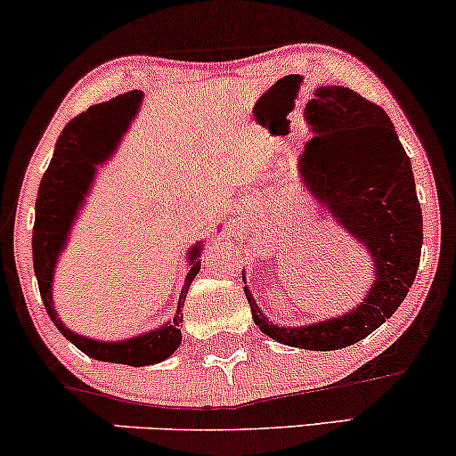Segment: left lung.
Returning a JSON list of instances; mask_svg holds the SVG:
<instances>
[{"label":"left lung","instance_id":"obj_1","mask_svg":"<svg viewBox=\"0 0 456 456\" xmlns=\"http://www.w3.org/2000/svg\"><path fill=\"white\" fill-rule=\"evenodd\" d=\"M305 118L313 137L297 159L302 183L372 257V283L348 313L294 328L268 322L249 288L245 296L256 325L273 340L336 351L372 334L408 296L420 262L423 213L412 165L383 108L345 86H319Z\"/></svg>","mask_w":456,"mask_h":456}]
</instances>
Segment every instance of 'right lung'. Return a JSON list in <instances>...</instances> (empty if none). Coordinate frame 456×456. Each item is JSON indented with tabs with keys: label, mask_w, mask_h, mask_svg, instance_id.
Masks as SVG:
<instances>
[{
	"label": "right lung",
	"mask_w": 456,
	"mask_h": 456,
	"mask_svg": "<svg viewBox=\"0 0 456 456\" xmlns=\"http://www.w3.org/2000/svg\"><path fill=\"white\" fill-rule=\"evenodd\" d=\"M142 91L88 108L84 114L67 122L54 145L53 160L44 173L36 200V224H33V271H36L39 294L48 317L71 345L88 357L110 363L150 365L171 357L182 345L183 302L190 285L200 271L202 239L188 249V266L177 311L171 322L162 323L143 334L125 340H97L77 334L61 322L54 308V268L69 243L71 228L82 211L86 196L91 194L99 167L105 165L120 143L122 133L128 128V118L142 108Z\"/></svg>",
	"instance_id": "1"
}]
</instances>
